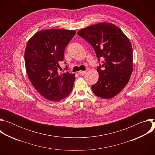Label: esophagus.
<instances>
[{"label": "esophagus", "mask_w": 155, "mask_h": 155, "mask_svg": "<svg viewBox=\"0 0 155 155\" xmlns=\"http://www.w3.org/2000/svg\"><path fill=\"white\" fill-rule=\"evenodd\" d=\"M78 72H79V74H80V75H84L86 73V71H80Z\"/></svg>", "instance_id": "esophagus-1"}]
</instances>
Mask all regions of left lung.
Returning a JSON list of instances; mask_svg holds the SVG:
<instances>
[{
    "mask_svg": "<svg viewBox=\"0 0 155 155\" xmlns=\"http://www.w3.org/2000/svg\"><path fill=\"white\" fill-rule=\"evenodd\" d=\"M93 47L99 61L105 58L97 69V82L91 86L93 93L103 99H111L127 84L133 70L132 45L124 33L116 25L100 23L78 31Z\"/></svg>",
    "mask_w": 155,
    "mask_h": 155,
    "instance_id": "8db88e82",
    "label": "left lung"
}]
</instances>
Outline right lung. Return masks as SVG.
I'll use <instances>...</instances> for the list:
<instances>
[{"mask_svg":"<svg viewBox=\"0 0 155 155\" xmlns=\"http://www.w3.org/2000/svg\"><path fill=\"white\" fill-rule=\"evenodd\" d=\"M75 33V30L63 29L41 30L26 45L25 61L28 77L36 90L50 101L64 99L73 89L75 74H61L59 69L65 48Z\"/></svg>","mask_w":155,"mask_h":155,"instance_id":"right-lung-1","label":"right lung"}]
</instances>
